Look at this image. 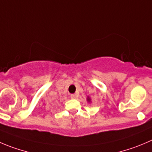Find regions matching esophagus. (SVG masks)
I'll return each instance as SVG.
<instances>
[{
	"label": "esophagus",
	"instance_id": "34e87169",
	"mask_svg": "<svg viewBox=\"0 0 152 152\" xmlns=\"http://www.w3.org/2000/svg\"><path fill=\"white\" fill-rule=\"evenodd\" d=\"M71 98L72 99H76L77 98V95L76 94H72V95H71Z\"/></svg>",
	"mask_w": 152,
	"mask_h": 152
}]
</instances>
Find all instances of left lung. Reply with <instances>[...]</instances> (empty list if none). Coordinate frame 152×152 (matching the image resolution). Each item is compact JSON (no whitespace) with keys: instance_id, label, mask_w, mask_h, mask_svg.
Returning <instances> with one entry per match:
<instances>
[{"instance_id":"left-lung-1","label":"left lung","mask_w":152,"mask_h":152,"mask_svg":"<svg viewBox=\"0 0 152 152\" xmlns=\"http://www.w3.org/2000/svg\"><path fill=\"white\" fill-rule=\"evenodd\" d=\"M87 101H88V102H90V99H89V97H88V98H87Z\"/></svg>"}]
</instances>
